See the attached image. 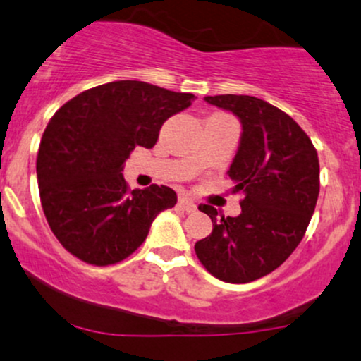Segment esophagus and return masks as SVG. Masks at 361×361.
I'll list each match as a JSON object with an SVG mask.
<instances>
[{
	"instance_id": "obj_1",
	"label": "esophagus",
	"mask_w": 361,
	"mask_h": 361,
	"mask_svg": "<svg viewBox=\"0 0 361 361\" xmlns=\"http://www.w3.org/2000/svg\"><path fill=\"white\" fill-rule=\"evenodd\" d=\"M178 207L187 212H195L197 211V204H193L190 199H187V197H180L178 199Z\"/></svg>"
}]
</instances>
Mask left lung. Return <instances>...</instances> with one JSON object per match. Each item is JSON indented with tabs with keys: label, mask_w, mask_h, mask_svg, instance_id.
I'll return each mask as SVG.
<instances>
[{
	"label": "left lung",
	"mask_w": 361,
	"mask_h": 361,
	"mask_svg": "<svg viewBox=\"0 0 361 361\" xmlns=\"http://www.w3.org/2000/svg\"><path fill=\"white\" fill-rule=\"evenodd\" d=\"M242 121L228 176L244 193L237 218L200 204L212 221L195 244L202 267L228 283H247L280 267L305 237L320 192V164L310 136L275 105L247 94L206 97Z\"/></svg>",
	"instance_id": "1"
}]
</instances>
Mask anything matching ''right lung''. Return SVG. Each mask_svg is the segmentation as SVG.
Instances as JSON below:
<instances>
[{
    "label": "right lung",
    "mask_w": 361,
    "mask_h": 361,
    "mask_svg": "<svg viewBox=\"0 0 361 361\" xmlns=\"http://www.w3.org/2000/svg\"><path fill=\"white\" fill-rule=\"evenodd\" d=\"M193 98L143 81H114L53 114L36 173L48 225L72 256L94 267L119 263L145 242L152 219L174 207L173 188L131 190L121 171L131 150L152 149L164 121Z\"/></svg>",
    "instance_id": "right-lung-1"
}]
</instances>
